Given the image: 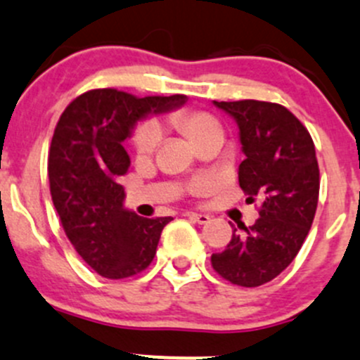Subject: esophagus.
<instances>
[{
	"label": "esophagus",
	"mask_w": 360,
	"mask_h": 360,
	"mask_svg": "<svg viewBox=\"0 0 360 360\" xmlns=\"http://www.w3.org/2000/svg\"><path fill=\"white\" fill-rule=\"evenodd\" d=\"M185 217H188V219L194 220V222L198 224H206L210 220V215H205V213H195V212H187L185 213Z\"/></svg>",
	"instance_id": "esophagus-1"
}]
</instances>
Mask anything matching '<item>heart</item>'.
I'll list each match as a JSON object with an SVG mask.
<instances>
[{"instance_id":"b5f03b06","label":"heart","mask_w":360,"mask_h":360,"mask_svg":"<svg viewBox=\"0 0 360 360\" xmlns=\"http://www.w3.org/2000/svg\"><path fill=\"white\" fill-rule=\"evenodd\" d=\"M168 122L184 133L195 147L213 134H222V126L219 120L212 113L202 110H179L168 117ZM129 143L136 158H150L159 143V129L154 124H141L133 131ZM202 187H205L202 181L194 185L195 191H201Z\"/></svg>"}]
</instances>
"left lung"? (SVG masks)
<instances>
[{
  "instance_id": "left-lung-1",
  "label": "left lung",
  "mask_w": 360,
  "mask_h": 360,
  "mask_svg": "<svg viewBox=\"0 0 360 360\" xmlns=\"http://www.w3.org/2000/svg\"><path fill=\"white\" fill-rule=\"evenodd\" d=\"M236 120L245 159L238 169L247 201H261L254 226L238 224L212 266L234 285L259 287L278 276L301 250L320 188L315 145L308 129L278 103L213 101Z\"/></svg>"
}]
</instances>
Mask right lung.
<instances>
[{"label": "right lung", "mask_w": 360, "mask_h": 360, "mask_svg": "<svg viewBox=\"0 0 360 360\" xmlns=\"http://www.w3.org/2000/svg\"><path fill=\"white\" fill-rule=\"evenodd\" d=\"M185 96L136 98L117 89H92L60 115L49 152V181L63 229L82 259L105 278L148 268L172 217L145 219L124 208L120 176L131 161L124 140L150 113L169 112Z\"/></svg>", "instance_id": "right-lung-1"}]
</instances>
